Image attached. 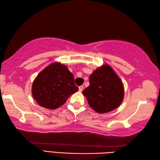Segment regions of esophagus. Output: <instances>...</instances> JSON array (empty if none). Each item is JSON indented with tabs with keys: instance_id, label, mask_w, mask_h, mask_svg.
<instances>
[{
	"instance_id": "obj_1",
	"label": "esophagus",
	"mask_w": 160,
	"mask_h": 160,
	"mask_svg": "<svg viewBox=\"0 0 160 160\" xmlns=\"http://www.w3.org/2000/svg\"><path fill=\"white\" fill-rule=\"evenodd\" d=\"M78 88H79V91H80V92H81V91H83V89H84V87L83 86H80L79 87H78Z\"/></svg>"
}]
</instances>
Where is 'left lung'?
Returning <instances> with one entry per match:
<instances>
[{
  "label": "left lung",
  "mask_w": 160,
  "mask_h": 160,
  "mask_svg": "<svg viewBox=\"0 0 160 160\" xmlns=\"http://www.w3.org/2000/svg\"><path fill=\"white\" fill-rule=\"evenodd\" d=\"M89 82L82 93L97 113H107L120 106L124 98L123 84L109 65L104 64L94 71Z\"/></svg>",
  "instance_id": "left-lung-1"
}]
</instances>
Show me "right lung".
<instances>
[{
  "mask_svg": "<svg viewBox=\"0 0 160 160\" xmlns=\"http://www.w3.org/2000/svg\"><path fill=\"white\" fill-rule=\"evenodd\" d=\"M78 87L67 67L53 62L40 72L32 84V95L40 106L55 109L64 104Z\"/></svg>",
  "mask_w": 160,
  "mask_h": 160,
  "instance_id": "add662e5",
  "label": "right lung"
}]
</instances>
